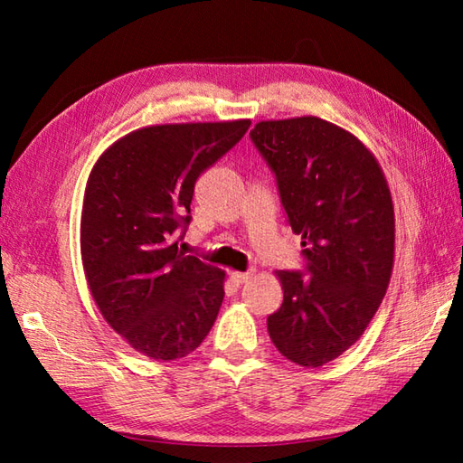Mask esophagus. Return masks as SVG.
Returning <instances> with one entry per match:
<instances>
[{
  "mask_svg": "<svg viewBox=\"0 0 463 463\" xmlns=\"http://www.w3.org/2000/svg\"><path fill=\"white\" fill-rule=\"evenodd\" d=\"M252 279V272H231V280L234 284H244Z\"/></svg>",
  "mask_w": 463,
  "mask_h": 463,
  "instance_id": "1",
  "label": "esophagus"
}]
</instances>
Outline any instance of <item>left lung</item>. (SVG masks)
I'll return each mask as SVG.
<instances>
[{
    "label": "left lung",
    "instance_id": "8db88e82",
    "mask_svg": "<svg viewBox=\"0 0 463 463\" xmlns=\"http://www.w3.org/2000/svg\"><path fill=\"white\" fill-rule=\"evenodd\" d=\"M270 169L307 277L277 270L282 307L267 320L284 358L304 368L336 360L368 328L396 250L390 186L356 135L320 117L259 121L250 131Z\"/></svg>",
    "mask_w": 463,
    "mask_h": 463
}]
</instances>
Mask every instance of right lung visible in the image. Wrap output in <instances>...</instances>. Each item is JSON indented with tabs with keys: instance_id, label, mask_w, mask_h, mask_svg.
I'll return each instance as SVG.
<instances>
[{
	"instance_id": "obj_1",
	"label": "right lung",
	"mask_w": 463,
	"mask_h": 463,
	"mask_svg": "<svg viewBox=\"0 0 463 463\" xmlns=\"http://www.w3.org/2000/svg\"><path fill=\"white\" fill-rule=\"evenodd\" d=\"M250 119L149 125L107 146L85 184L81 260L109 326L143 356H189L211 332L226 272L179 249L194 183Z\"/></svg>"
}]
</instances>
